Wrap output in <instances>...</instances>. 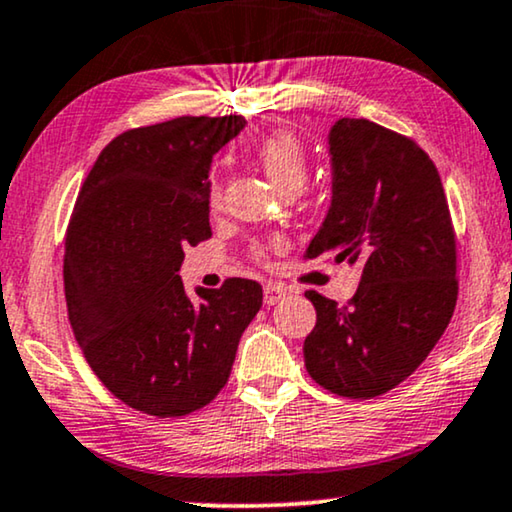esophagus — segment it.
<instances>
[{"instance_id": "esophagus-1", "label": "esophagus", "mask_w": 512, "mask_h": 512, "mask_svg": "<svg viewBox=\"0 0 512 512\" xmlns=\"http://www.w3.org/2000/svg\"><path fill=\"white\" fill-rule=\"evenodd\" d=\"M285 295H288V290H285L281 283H267V285H264V304L274 306L278 302H283Z\"/></svg>"}]
</instances>
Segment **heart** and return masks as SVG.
<instances>
[{
  "label": "heart",
  "mask_w": 512,
  "mask_h": 512,
  "mask_svg": "<svg viewBox=\"0 0 512 512\" xmlns=\"http://www.w3.org/2000/svg\"><path fill=\"white\" fill-rule=\"evenodd\" d=\"M257 161L262 163L271 182L283 192H299L304 187V182L309 180V156L297 135L288 131H276L257 142L255 147ZM222 189H220V177L210 175L208 185V203L217 206L220 203ZM257 257H262V248L252 250Z\"/></svg>",
  "instance_id": "obj_1"
}]
</instances>
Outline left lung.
Wrapping results in <instances>:
<instances>
[{
  "mask_svg": "<svg viewBox=\"0 0 512 512\" xmlns=\"http://www.w3.org/2000/svg\"><path fill=\"white\" fill-rule=\"evenodd\" d=\"M332 203L304 260L360 264L349 304L316 290L306 372L342 398H377L428 358L452 320L456 234L438 168L424 149L367 119L330 131Z\"/></svg>",
  "mask_w": 512,
  "mask_h": 512,
  "instance_id": "left-lung-1",
  "label": "left lung"
}]
</instances>
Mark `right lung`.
Masks as SVG:
<instances>
[{
    "instance_id": "1",
    "label": "right lung",
    "mask_w": 512,
    "mask_h": 512,
    "mask_svg": "<svg viewBox=\"0 0 512 512\" xmlns=\"http://www.w3.org/2000/svg\"><path fill=\"white\" fill-rule=\"evenodd\" d=\"M243 117H177L121 133L81 185L65 234L74 337L105 388L152 417H185L227 384L262 285L185 292L189 245L213 236L208 168Z\"/></svg>"
}]
</instances>
